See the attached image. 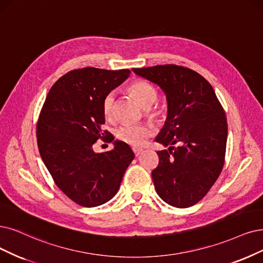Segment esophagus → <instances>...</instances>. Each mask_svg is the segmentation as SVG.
I'll list each match as a JSON object with an SVG mask.
<instances>
[{
    "label": "esophagus",
    "instance_id": "34e87169",
    "mask_svg": "<svg viewBox=\"0 0 263 263\" xmlns=\"http://www.w3.org/2000/svg\"><path fill=\"white\" fill-rule=\"evenodd\" d=\"M132 149H133V152L135 154V156H139V155H141L143 153V149L139 148V147H133Z\"/></svg>",
    "mask_w": 263,
    "mask_h": 263
}]
</instances>
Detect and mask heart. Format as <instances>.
<instances>
[{
    "mask_svg": "<svg viewBox=\"0 0 263 263\" xmlns=\"http://www.w3.org/2000/svg\"><path fill=\"white\" fill-rule=\"evenodd\" d=\"M129 91L138 103L144 109H148L157 102L158 94L155 87L145 81H137L130 85ZM116 101V93L114 91L107 94L103 100V112L107 119H111L114 116ZM154 126L151 123H139V124H122L116 131V137L120 141L133 145V146H141L146 140L153 135Z\"/></svg>",
    "mask_w": 263,
    "mask_h": 263,
    "instance_id": "b5f03b06",
    "label": "heart"
}]
</instances>
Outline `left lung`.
Segmentation results:
<instances>
[{
	"label": "left lung",
	"mask_w": 263,
	"mask_h": 263,
	"mask_svg": "<svg viewBox=\"0 0 263 263\" xmlns=\"http://www.w3.org/2000/svg\"><path fill=\"white\" fill-rule=\"evenodd\" d=\"M132 70L158 85L167 99V119L155 141L168 149L157 152L159 163L152 172L155 190L170 206L195 205L224 164L226 112L210 83L189 68L159 65Z\"/></svg>",
	"instance_id": "8db88e82"
}]
</instances>
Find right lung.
Instances as JSON below:
<instances>
[{
    "label": "right lung",
    "instance_id": "add662e5",
    "mask_svg": "<svg viewBox=\"0 0 263 263\" xmlns=\"http://www.w3.org/2000/svg\"><path fill=\"white\" fill-rule=\"evenodd\" d=\"M130 73L94 67L69 71L54 83L43 104L36 124L39 152L56 185L78 205L90 208L110 200L134 159L122 141H115L109 152L93 151V144L109 133L102 129L104 97Z\"/></svg>",
    "mask_w": 263,
    "mask_h": 263
}]
</instances>
